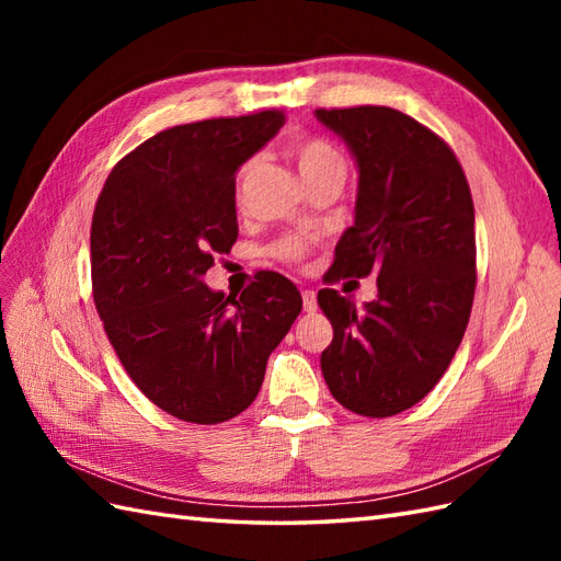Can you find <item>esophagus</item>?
Returning <instances> with one entry per match:
<instances>
[{
    "mask_svg": "<svg viewBox=\"0 0 561 561\" xmlns=\"http://www.w3.org/2000/svg\"><path fill=\"white\" fill-rule=\"evenodd\" d=\"M301 299H304V311H316L318 299H316V291L313 289H304L301 291Z\"/></svg>",
    "mask_w": 561,
    "mask_h": 561,
    "instance_id": "34e87169",
    "label": "esophagus"
}]
</instances>
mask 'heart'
<instances>
[{"mask_svg": "<svg viewBox=\"0 0 561 561\" xmlns=\"http://www.w3.org/2000/svg\"><path fill=\"white\" fill-rule=\"evenodd\" d=\"M291 151H294L296 165H299V171L304 175V181L306 178L323 173L328 169H344L340 151L332 147L330 141L320 139V137H306V139L294 141ZM248 169H250V163H243L241 169H238V175H236L238 193H241V183L248 175ZM308 250H311V243H308L306 236H284L272 245V255L282 262H294V265H299V262L306 260Z\"/></svg>", "mask_w": 561, "mask_h": 561, "instance_id": "obj_1", "label": "heart"}]
</instances>
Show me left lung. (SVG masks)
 I'll use <instances>...</instances> for the list:
<instances>
[{
    "label": "left lung",
    "instance_id": "1",
    "mask_svg": "<svg viewBox=\"0 0 561 561\" xmlns=\"http://www.w3.org/2000/svg\"><path fill=\"white\" fill-rule=\"evenodd\" d=\"M316 115L359 165L354 226L325 279L378 274L364 311L337 289L318 291L335 332L320 368L342 408L392 416L438 383L468 328L478 284L470 185L446 141L396 108Z\"/></svg>",
    "mask_w": 561,
    "mask_h": 561
}]
</instances>
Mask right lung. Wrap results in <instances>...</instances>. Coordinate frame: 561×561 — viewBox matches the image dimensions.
I'll use <instances>...</instances> for the list:
<instances>
[{"instance_id": "right-lung-1", "label": "right lung", "mask_w": 561, "mask_h": 561, "mask_svg": "<svg viewBox=\"0 0 561 561\" xmlns=\"http://www.w3.org/2000/svg\"><path fill=\"white\" fill-rule=\"evenodd\" d=\"M284 121L260 111L163 129L117 161L93 209L91 287L105 335L135 386L183 422L241 414L301 313L279 272H257L238 299L202 282L238 238V165Z\"/></svg>"}]
</instances>
